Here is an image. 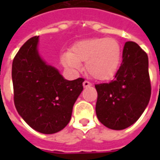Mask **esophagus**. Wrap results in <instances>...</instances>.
<instances>
[{"label":"esophagus","mask_w":160,"mask_h":160,"mask_svg":"<svg viewBox=\"0 0 160 160\" xmlns=\"http://www.w3.org/2000/svg\"><path fill=\"white\" fill-rule=\"evenodd\" d=\"M91 86H92V83H90L89 81H87V80H85L83 82V87H91Z\"/></svg>","instance_id":"obj_1"}]
</instances>
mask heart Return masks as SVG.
<instances>
[{"label":"heart","mask_w":160,"mask_h":160,"mask_svg":"<svg viewBox=\"0 0 160 160\" xmlns=\"http://www.w3.org/2000/svg\"><path fill=\"white\" fill-rule=\"evenodd\" d=\"M122 58V48L112 38H96L76 42L71 51L61 55V62L70 71L81 68V62H87L86 68L91 76L106 80L118 72Z\"/></svg>","instance_id":"b5f03b06"}]
</instances>
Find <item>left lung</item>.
<instances>
[{"label":"left lung","mask_w":160,"mask_h":160,"mask_svg":"<svg viewBox=\"0 0 160 160\" xmlns=\"http://www.w3.org/2000/svg\"><path fill=\"white\" fill-rule=\"evenodd\" d=\"M95 87L96 114L101 123L114 130L131 126L144 112L151 97L147 53L136 42H127L114 79Z\"/></svg>","instance_id":"left-lung-1"}]
</instances>
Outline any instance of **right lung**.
I'll return each instance as SVG.
<instances>
[{"label":"right lung","instance_id":"right-lung-1","mask_svg":"<svg viewBox=\"0 0 160 160\" xmlns=\"http://www.w3.org/2000/svg\"><path fill=\"white\" fill-rule=\"evenodd\" d=\"M38 37L26 41L12 61L13 100L19 116L39 133L55 134L66 127L85 80L64 79L38 52Z\"/></svg>","mask_w":160,"mask_h":160}]
</instances>
